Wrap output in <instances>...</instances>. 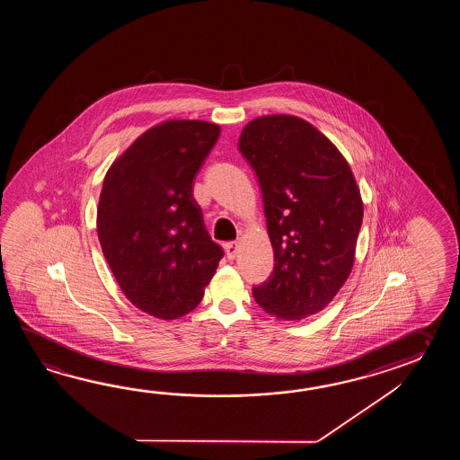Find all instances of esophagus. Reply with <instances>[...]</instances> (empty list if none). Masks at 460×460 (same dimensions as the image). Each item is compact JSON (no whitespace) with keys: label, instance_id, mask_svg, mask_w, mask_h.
I'll use <instances>...</instances> for the list:
<instances>
[{"label":"esophagus","instance_id":"esophagus-1","mask_svg":"<svg viewBox=\"0 0 460 460\" xmlns=\"http://www.w3.org/2000/svg\"><path fill=\"white\" fill-rule=\"evenodd\" d=\"M226 253L228 260H234L236 253H238V243L236 242H230L226 243Z\"/></svg>","mask_w":460,"mask_h":460}]
</instances>
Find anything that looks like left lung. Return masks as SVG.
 Segmentation results:
<instances>
[{"label":"left lung","mask_w":460,"mask_h":460,"mask_svg":"<svg viewBox=\"0 0 460 460\" xmlns=\"http://www.w3.org/2000/svg\"><path fill=\"white\" fill-rule=\"evenodd\" d=\"M238 147L261 187L274 252L254 301L279 321L323 311L355 261L363 202L352 169L329 137L293 115L250 121Z\"/></svg>","instance_id":"8db88e82"}]
</instances>
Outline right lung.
Here are the masks:
<instances>
[{
  "label": "right lung",
  "instance_id": "add662e5",
  "mask_svg": "<svg viewBox=\"0 0 460 460\" xmlns=\"http://www.w3.org/2000/svg\"><path fill=\"white\" fill-rule=\"evenodd\" d=\"M218 135L216 123L169 119L137 137L103 181L102 252L123 294L157 319L194 311L224 256L192 197L194 177Z\"/></svg>",
  "mask_w": 460,
  "mask_h": 460
}]
</instances>
